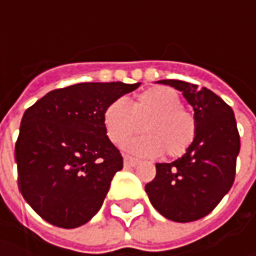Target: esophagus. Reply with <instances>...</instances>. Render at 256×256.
<instances>
[{"label":"esophagus","instance_id":"esophagus-1","mask_svg":"<svg viewBox=\"0 0 256 256\" xmlns=\"http://www.w3.org/2000/svg\"><path fill=\"white\" fill-rule=\"evenodd\" d=\"M124 164H125V166H136L140 161L138 160H135L132 156H128V155H125L124 156Z\"/></svg>","mask_w":256,"mask_h":256}]
</instances>
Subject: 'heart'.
<instances>
[{
	"label": "heart",
	"instance_id": "obj_1",
	"mask_svg": "<svg viewBox=\"0 0 256 256\" xmlns=\"http://www.w3.org/2000/svg\"><path fill=\"white\" fill-rule=\"evenodd\" d=\"M104 126L115 145H122L141 130L145 134L131 140L125 150L140 156L181 155L194 141L195 118L181 106V98L168 86H154L144 91L132 102L118 98L104 111Z\"/></svg>",
	"mask_w": 256,
	"mask_h": 256
}]
</instances>
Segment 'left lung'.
Instances as JSON below:
<instances>
[{"instance_id": "1", "label": "left lung", "mask_w": 256, "mask_h": 256, "mask_svg": "<svg viewBox=\"0 0 256 256\" xmlns=\"http://www.w3.org/2000/svg\"><path fill=\"white\" fill-rule=\"evenodd\" d=\"M181 91L194 110L196 132L181 158L156 164V175L145 185L152 206L166 220L204 218L231 190L241 142L232 108L206 88L161 80Z\"/></svg>"}]
</instances>
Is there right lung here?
Returning <instances> with one entry per match:
<instances>
[{
  "instance_id": "add662e5",
  "label": "right lung",
  "mask_w": 256,
  "mask_h": 256,
  "mask_svg": "<svg viewBox=\"0 0 256 256\" xmlns=\"http://www.w3.org/2000/svg\"><path fill=\"white\" fill-rule=\"evenodd\" d=\"M141 85L82 82L54 90L24 112L15 144L18 188L41 218L76 228L92 218L122 156L106 136L104 111Z\"/></svg>"
}]
</instances>
